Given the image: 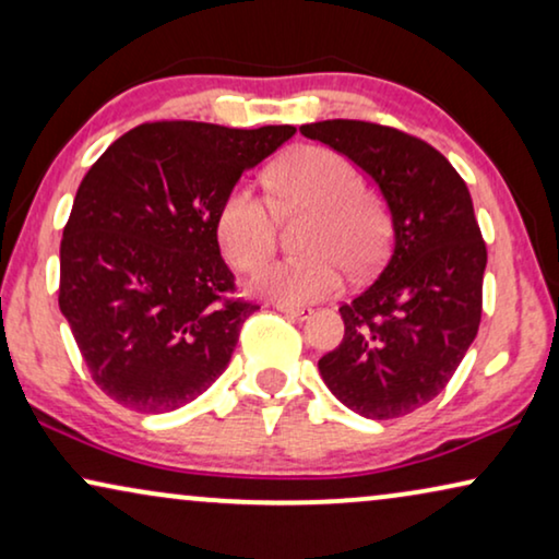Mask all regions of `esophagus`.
Listing matches in <instances>:
<instances>
[{"label": "esophagus", "instance_id": "34e87169", "mask_svg": "<svg viewBox=\"0 0 559 559\" xmlns=\"http://www.w3.org/2000/svg\"><path fill=\"white\" fill-rule=\"evenodd\" d=\"M274 310L285 312V316L295 318V320H308L312 316L310 308H302V305H285V302H274Z\"/></svg>", "mask_w": 559, "mask_h": 559}]
</instances>
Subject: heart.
<instances>
[{
	"mask_svg": "<svg viewBox=\"0 0 559 559\" xmlns=\"http://www.w3.org/2000/svg\"><path fill=\"white\" fill-rule=\"evenodd\" d=\"M272 188L282 205L312 211L302 234L308 254L264 264L251 289L285 305H305L331 297L343 287V264L369 272L384 249V216L364 193L361 175L338 152L302 147L287 155L272 173ZM216 236L228 262L254 270L272 254L274 213L251 182L226 193L216 213Z\"/></svg>",
	"mask_w": 559,
	"mask_h": 559,
	"instance_id": "1",
	"label": "heart"
}]
</instances>
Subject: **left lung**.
<instances>
[{"instance_id": "8db88e82", "label": "left lung", "mask_w": 559, "mask_h": 559, "mask_svg": "<svg viewBox=\"0 0 559 559\" xmlns=\"http://www.w3.org/2000/svg\"><path fill=\"white\" fill-rule=\"evenodd\" d=\"M369 175L392 218V254L373 285L341 305V346L318 361L325 386L369 419L435 400L476 341L486 243L455 167L400 129L331 119L302 124Z\"/></svg>"}]
</instances>
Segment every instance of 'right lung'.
Segmentation results:
<instances>
[{
	"label": "right lung",
	"instance_id": "add662e5",
	"mask_svg": "<svg viewBox=\"0 0 559 559\" xmlns=\"http://www.w3.org/2000/svg\"><path fill=\"white\" fill-rule=\"evenodd\" d=\"M295 127L155 121L91 165L60 241L63 312L104 394L144 415L186 407L226 371L257 305L231 300L216 213Z\"/></svg>",
	"mask_w": 559,
	"mask_h": 559
}]
</instances>
